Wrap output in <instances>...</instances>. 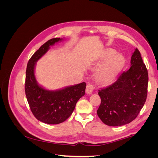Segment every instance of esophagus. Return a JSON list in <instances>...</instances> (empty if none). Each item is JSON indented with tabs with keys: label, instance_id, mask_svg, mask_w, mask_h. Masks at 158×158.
I'll return each instance as SVG.
<instances>
[{
	"label": "esophagus",
	"instance_id": "34e87169",
	"mask_svg": "<svg viewBox=\"0 0 158 158\" xmlns=\"http://www.w3.org/2000/svg\"><path fill=\"white\" fill-rule=\"evenodd\" d=\"M94 90V86L92 84H88L86 86V89H85V92L87 94H92L93 91Z\"/></svg>",
	"mask_w": 158,
	"mask_h": 158
}]
</instances>
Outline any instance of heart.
<instances>
[{
	"label": "heart",
	"instance_id": "b5f03b06",
	"mask_svg": "<svg viewBox=\"0 0 158 158\" xmlns=\"http://www.w3.org/2000/svg\"><path fill=\"white\" fill-rule=\"evenodd\" d=\"M125 64V58L117 54L113 49H107L98 61L92 66L93 70H97L95 78L102 85H108L113 82Z\"/></svg>",
	"mask_w": 158,
	"mask_h": 158
}]
</instances>
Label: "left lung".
Wrapping results in <instances>:
<instances>
[{
	"mask_svg": "<svg viewBox=\"0 0 158 158\" xmlns=\"http://www.w3.org/2000/svg\"><path fill=\"white\" fill-rule=\"evenodd\" d=\"M131 66L115 82L99 90L101 104L98 115L103 123L118 127L130 123L136 118L147 98L148 74L140 51L136 49Z\"/></svg>",
	"mask_w": 158,
	"mask_h": 158,
	"instance_id": "8db88e82",
	"label": "left lung"
}]
</instances>
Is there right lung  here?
<instances>
[{
	"mask_svg": "<svg viewBox=\"0 0 158 158\" xmlns=\"http://www.w3.org/2000/svg\"><path fill=\"white\" fill-rule=\"evenodd\" d=\"M63 41L53 38L47 41L28 61L26 74L25 92L33 115L44 123L56 125L66 121L73 113L76 104L84 96L86 84L82 82L56 90H49L37 83L35 76L37 61L55 43Z\"/></svg>",
	"mask_w": 158,
	"mask_h": 158,
	"instance_id": "1",
	"label": "right lung"
}]
</instances>
